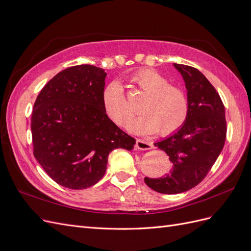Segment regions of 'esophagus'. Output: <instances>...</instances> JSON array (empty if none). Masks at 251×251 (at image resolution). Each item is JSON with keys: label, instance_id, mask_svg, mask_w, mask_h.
Segmentation results:
<instances>
[{"label": "esophagus", "instance_id": "34e87169", "mask_svg": "<svg viewBox=\"0 0 251 251\" xmlns=\"http://www.w3.org/2000/svg\"><path fill=\"white\" fill-rule=\"evenodd\" d=\"M137 148L139 150H151V148H153V144H151V142L148 141V140H144V139H140L138 138L137 139Z\"/></svg>", "mask_w": 251, "mask_h": 251}]
</instances>
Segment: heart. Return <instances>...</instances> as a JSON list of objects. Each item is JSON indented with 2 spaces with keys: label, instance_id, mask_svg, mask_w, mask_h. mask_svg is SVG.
Masks as SVG:
<instances>
[{
  "label": "heart",
  "instance_id": "obj_1",
  "mask_svg": "<svg viewBox=\"0 0 251 251\" xmlns=\"http://www.w3.org/2000/svg\"><path fill=\"white\" fill-rule=\"evenodd\" d=\"M133 82L147 98L141 103V116L133 119L128 128L136 133H155L169 136L183 126L188 117L189 101L185 91L159 72L143 69L136 73ZM102 105L107 115L118 126H126L134 114L131 101L118 80L103 89Z\"/></svg>",
  "mask_w": 251,
  "mask_h": 251
}]
</instances>
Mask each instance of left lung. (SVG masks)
Wrapping results in <instances>:
<instances>
[{
  "label": "left lung",
  "mask_w": 251,
  "mask_h": 251,
  "mask_svg": "<svg viewBox=\"0 0 251 251\" xmlns=\"http://www.w3.org/2000/svg\"><path fill=\"white\" fill-rule=\"evenodd\" d=\"M174 66L185 81L188 117L178 132L154 143L168 154L171 172L162 178H144L149 187L166 195L186 192L206 177L223 150L227 131L224 104L214 86L196 68Z\"/></svg>",
  "instance_id": "obj_1"
}]
</instances>
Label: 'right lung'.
<instances>
[{
  "mask_svg": "<svg viewBox=\"0 0 251 251\" xmlns=\"http://www.w3.org/2000/svg\"><path fill=\"white\" fill-rule=\"evenodd\" d=\"M107 73L91 65L57 73L37 95L31 116L33 155L57 184L83 189L100 181L108 156L136 140L104 112L102 92Z\"/></svg>",
  "mask_w": 251,
  "mask_h": 251,
  "instance_id": "add662e5",
  "label": "right lung"
}]
</instances>
